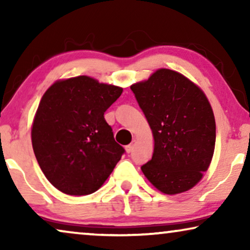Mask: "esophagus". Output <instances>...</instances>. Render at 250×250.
Returning a JSON list of instances; mask_svg holds the SVG:
<instances>
[{
  "label": "esophagus",
  "instance_id": "34e87169",
  "mask_svg": "<svg viewBox=\"0 0 250 250\" xmlns=\"http://www.w3.org/2000/svg\"><path fill=\"white\" fill-rule=\"evenodd\" d=\"M134 145H135V141H133V142L131 143V145L126 146H125L126 152H127V153H131V152L133 151V148H134Z\"/></svg>",
  "mask_w": 250,
  "mask_h": 250
}]
</instances>
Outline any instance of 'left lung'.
Listing matches in <instances>:
<instances>
[{
    "label": "left lung",
    "mask_w": 250,
    "mask_h": 250,
    "mask_svg": "<svg viewBox=\"0 0 250 250\" xmlns=\"http://www.w3.org/2000/svg\"><path fill=\"white\" fill-rule=\"evenodd\" d=\"M131 90L155 140L152 158L141 166L143 174L163 193L190 190L209 167L216 140L206 95L182 74L164 68Z\"/></svg>",
    "instance_id": "8db88e82"
}]
</instances>
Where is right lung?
<instances>
[{
	"mask_svg": "<svg viewBox=\"0 0 250 250\" xmlns=\"http://www.w3.org/2000/svg\"><path fill=\"white\" fill-rule=\"evenodd\" d=\"M122 92L78 76L56 82L44 93L33 123V149L44 175L61 192H95L121 160L125 149L104 115Z\"/></svg>",
	"mask_w": 250,
	"mask_h": 250,
	"instance_id": "right-lung-1",
	"label": "right lung"
}]
</instances>
